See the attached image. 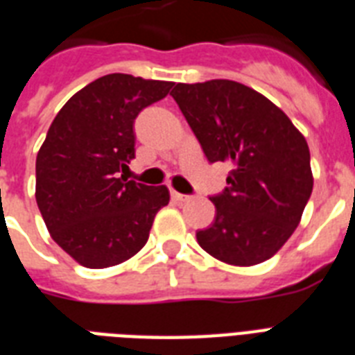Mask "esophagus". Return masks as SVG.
Segmentation results:
<instances>
[{"label":"esophagus","instance_id":"1","mask_svg":"<svg viewBox=\"0 0 355 355\" xmlns=\"http://www.w3.org/2000/svg\"><path fill=\"white\" fill-rule=\"evenodd\" d=\"M171 197L175 200H178V202H186V200H189V195L178 193V191H171Z\"/></svg>","mask_w":355,"mask_h":355}]
</instances>
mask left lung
<instances>
[{"mask_svg":"<svg viewBox=\"0 0 355 355\" xmlns=\"http://www.w3.org/2000/svg\"><path fill=\"white\" fill-rule=\"evenodd\" d=\"M171 96L208 162L232 166L227 188L210 197L216 221L197 241L225 263L269 259L295 232L313 189L306 138L275 103L236 80L178 83Z\"/></svg>","mask_w":355,"mask_h":355,"instance_id":"obj_1","label":"left lung"}]
</instances>
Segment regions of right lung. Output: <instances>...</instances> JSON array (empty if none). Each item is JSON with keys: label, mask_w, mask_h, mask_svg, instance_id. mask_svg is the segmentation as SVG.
Returning <instances> with one entry per match:
<instances>
[{"label": "right lung", "mask_w": 355, "mask_h": 355, "mask_svg": "<svg viewBox=\"0 0 355 355\" xmlns=\"http://www.w3.org/2000/svg\"><path fill=\"white\" fill-rule=\"evenodd\" d=\"M173 83L110 73L69 99L36 156V205L58 247L88 269L123 263L149 239L166 186L119 175L134 158V119Z\"/></svg>", "instance_id": "add662e5"}]
</instances>
